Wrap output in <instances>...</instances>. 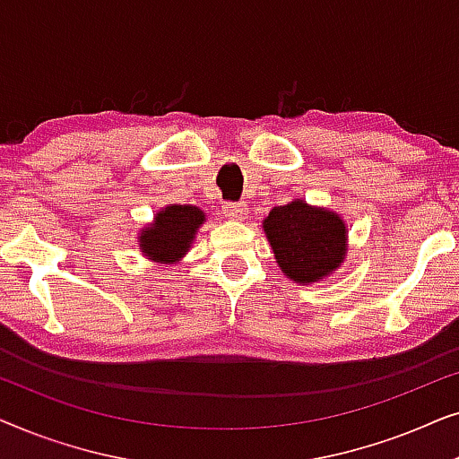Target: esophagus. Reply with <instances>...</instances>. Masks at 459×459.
<instances>
[{
	"label": "esophagus",
	"mask_w": 459,
	"mask_h": 459,
	"mask_svg": "<svg viewBox=\"0 0 459 459\" xmlns=\"http://www.w3.org/2000/svg\"><path fill=\"white\" fill-rule=\"evenodd\" d=\"M223 215L231 219V221H244L248 215V209L244 204H236V203H230L223 206Z\"/></svg>",
	"instance_id": "esophagus-1"
}]
</instances>
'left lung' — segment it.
<instances>
[{"instance_id": "1", "label": "left lung", "mask_w": 459, "mask_h": 459, "mask_svg": "<svg viewBox=\"0 0 459 459\" xmlns=\"http://www.w3.org/2000/svg\"><path fill=\"white\" fill-rule=\"evenodd\" d=\"M263 231L281 273L294 284L324 281L347 259V223L325 206H313L300 198L273 206L263 219Z\"/></svg>"}]
</instances>
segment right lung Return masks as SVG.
Listing matches in <instances>:
<instances>
[{
	"instance_id": "right-lung-1",
	"label": "right lung",
	"mask_w": 459,
	"mask_h": 459,
	"mask_svg": "<svg viewBox=\"0 0 459 459\" xmlns=\"http://www.w3.org/2000/svg\"><path fill=\"white\" fill-rule=\"evenodd\" d=\"M206 212L192 204H167L137 234L140 253L152 263L175 265L192 248Z\"/></svg>"
}]
</instances>
